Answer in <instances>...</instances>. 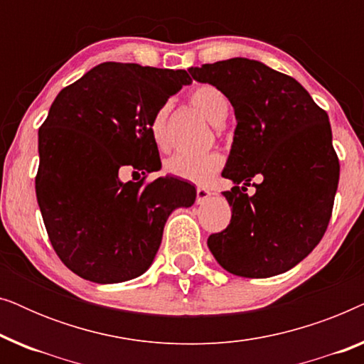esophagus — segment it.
Listing matches in <instances>:
<instances>
[{
    "label": "esophagus",
    "instance_id": "34e87169",
    "mask_svg": "<svg viewBox=\"0 0 364 364\" xmlns=\"http://www.w3.org/2000/svg\"><path fill=\"white\" fill-rule=\"evenodd\" d=\"M210 191H207L203 187H197V203H205L210 198Z\"/></svg>",
    "mask_w": 364,
    "mask_h": 364
}]
</instances>
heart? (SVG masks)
<instances>
[{"label": "heart", "mask_w": 364, "mask_h": 364, "mask_svg": "<svg viewBox=\"0 0 364 364\" xmlns=\"http://www.w3.org/2000/svg\"><path fill=\"white\" fill-rule=\"evenodd\" d=\"M191 102L198 109L207 121L212 124L223 122L227 117L228 102L220 89L210 84H202L192 89ZM167 117H168V106H162L154 114L151 121V136L156 146L161 151H166L168 147V136H167ZM223 156L218 152H207L200 156H192V154H173L168 157L164 168L171 176L182 178V181L193 182V183H207L215 177V173L223 167Z\"/></svg>", "instance_id": "heart-1"}]
</instances>
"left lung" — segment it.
<instances>
[{"label":"left lung","mask_w":364,"mask_h":364,"mask_svg":"<svg viewBox=\"0 0 364 364\" xmlns=\"http://www.w3.org/2000/svg\"><path fill=\"white\" fill-rule=\"evenodd\" d=\"M188 73L220 89L237 119L222 172L235 183L223 192L232 220L207 245L233 275H280L310 255L331 218L340 162L328 114L296 79L253 59L232 58ZM255 175L262 182L248 196Z\"/></svg>","instance_id":"8db88e82"}]
</instances>
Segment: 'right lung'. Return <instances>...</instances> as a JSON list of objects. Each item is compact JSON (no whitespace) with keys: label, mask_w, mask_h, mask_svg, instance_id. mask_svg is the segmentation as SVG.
<instances>
[{"label":"right lung","mask_w":364,"mask_h":364,"mask_svg":"<svg viewBox=\"0 0 364 364\" xmlns=\"http://www.w3.org/2000/svg\"><path fill=\"white\" fill-rule=\"evenodd\" d=\"M192 82L183 69L102 63L64 87L39 127L36 197L54 252L94 283L142 275L161 247L164 225L196 202V187L161 168L151 121ZM124 170L141 171L122 183Z\"/></svg>","instance_id":"add662e5"}]
</instances>
